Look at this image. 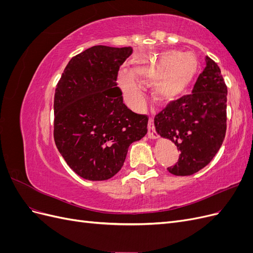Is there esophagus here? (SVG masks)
<instances>
[{"mask_svg":"<svg viewBox=\"0 0 253 253\" xmlns=\"http://www.w3.org/2000/svg\"><path fill=\"white\" fill-rule=\"evenodd\" d=\"M148 126H149V129H148V136H149V138H151V139H156L157 134H156V132H155L154 124H153V119H152V118L149 119V125H148Z\"/></svg>","mask_w":253,"mask_h":253,"instance_id":"esophagus-1","label":"esophagus"}]
</instances>
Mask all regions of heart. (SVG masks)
I'll return each mask as SVG.
<instances>
[{
	"mask_svg": "<svg viewBox=\"0 0 253 253\" xmlns=\"http://www.w3.org/2000/svg\"><path fill=\"white\" fill-rule=\"evenodd\" d=\"M200 70V62L192 52L167 50L157 57L143 61L135 66L133 75L121 72L119 84L127 100L134 108H141L144 97L135 78L153 83V96L159 102H170L185 93Z\"/></svg>",
	"mask_w": 253,
	"mask_h": 253,
	"instance_id": "heart-1",
	"label": "heart"
}]
</instances>
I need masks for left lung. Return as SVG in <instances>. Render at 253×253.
Listing matches in <instances>:
<instances>
[{"label": "left lung", "instance_id": "obj_1", "mask_svg": "<svg viewBox=\"0 0 253 253\" xmlns=\"http://www.w3.org/2000/svg\"><path fill=\"white\" fill-rule=\"evenodd\" d=\"M227 86L218 65L206 57L192 94L172 101L154 118L156 132L180 151L168 168L176 176L192 175L208 165L220 149L227 128Z\"/></svg>", "mask_w": 253, "mask_h": 253}]
</instances>
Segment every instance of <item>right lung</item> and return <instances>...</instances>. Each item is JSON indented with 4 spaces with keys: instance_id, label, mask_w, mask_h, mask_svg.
I'll return each instance as SVG.
<instances>
[{
    "instance_id": "right-lung-1",
    "label": "right lung",
    "mask_w": 253,
    "mask_h": 253,
    "mask_svg": "<svg viewBox=\"0 0 253 253\" xmlns=\"http://www.w3.org/2000/svg\"><path fill=\"white\" fill-rule=\"evenodd\" d=\"M132 47L96 45L71 59L57 84L53 138L71 169L100 181L117 174L128 147L148 132V116L132 112L117 86Z\"/></svg>"
}]
</instances>
